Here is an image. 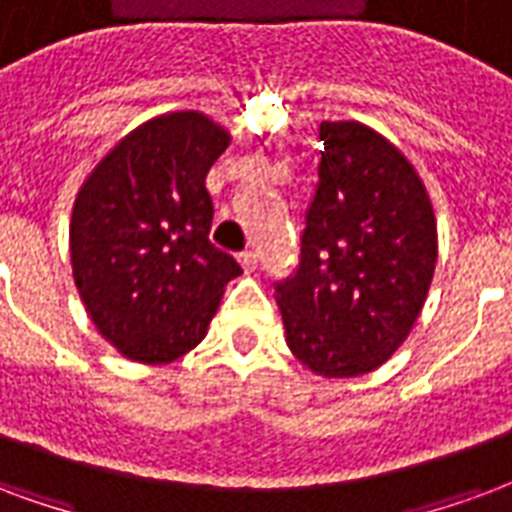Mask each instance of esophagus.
<instances>
[{"mask_svg":"<svg viewBox=\"0 0 512 512\" xmlns=\"http://www.w3.org/2000/svg\"><path fill=\"white\" fill-rule=\"evenodd\" d=\"M240 264L245 270H256V264H259V253L256 251H242L240 253Z\"/></svg>","mask_w":512,"mask_h":512,"instance_id":"34e87169","label":"esophagus"}]
</instances>
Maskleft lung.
I'll use <instances>...</instances> for the list:
<instances>
[{
	"label": "left lung",
	"mask_w": 512,
	"mask_h": 512,
	"mask_svg": "<svg viewBox=\"0 0 512 512\" xmlns=\"http://www.w3.org/2000/svg\"><path fill=\"white\" fill-rule=\"evenodd\" d=\"M319 185L300 267L275 286L286 343L308 371L352 379L412 333L436 267V218L401 149L363 122H322Z\"/></svg>",
	"instance_id": "1"
}]
</instances>
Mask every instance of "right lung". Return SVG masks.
I'll use <instances>...</instances> for the list:
<instances>
[{
    "label": "right lung",
    "mask_w": 512,
    "mask_h": 512,
    "mask_svg": "<svg viewBox=\"0 0 512 512\" xmlns=\"http://www.w3.org/2000/svg\"><path fill=\"white\" fill-rule=\"evenodd\" d=\"M231 144L201 111L147 119L78 190L70 267L89 319L122 357L160 365L196 349L240 264L210 240L204 185Z\"/></svg>",
    "instance_id": "add662e5"
}]
</instances>
